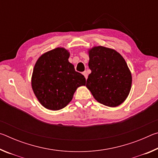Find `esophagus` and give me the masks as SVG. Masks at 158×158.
Instances as JSON below:
<instances>
[{"label": "esophagus", "instance_id": "1", "mask_svg": "<svg viewBox=\"0 0 158 158\" xmlns=\"http://www.w3.org/2000/svg\"><path fill=\"white\" fill-rule=\"evenodd\" d=\"M83 74H84V76L85 77V79H87V78H88V73H87V72L86 71H84V73H83Z\"/></svg>", "mask_w": 158, "mask_h": 158}]
</instances>
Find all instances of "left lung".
I'll use <instances>...</instances> for the list:
<instances>
[{"label":"left lung","instance_id":"obj_1","mask_svg":"<svg viewBox=\"0 0 158 158\" xmlns=\"http://www.w3.org/2000/svg\"><path fill=\"white\" fill-rule=\"evenodd\" d=\"M91 73L86 87L102 105L116 107L126 100L132 86V74L123 57L111 48L95 46L88 51Z\"/></svg>","mask_w":158,"mask_h":158}]
</instances>
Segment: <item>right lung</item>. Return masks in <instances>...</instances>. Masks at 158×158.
<instances>
[{"mask_svg": "<svg viewBox=\"0 0 158 158\" xmlns=\"http://www.w3.org/2000/svg\"><path fill=\"white\" fill-rule=\"evenodd\" d=\"M69 50L57 47L42 54L35 64L31 86L37 100L47 109L57 111L73 100L85 79L69 62Z\"/></svg>", "mask_w": 158, "mask_h": 158, "instance_id": "add662e5", "label": "right lung"}]
</instances>
